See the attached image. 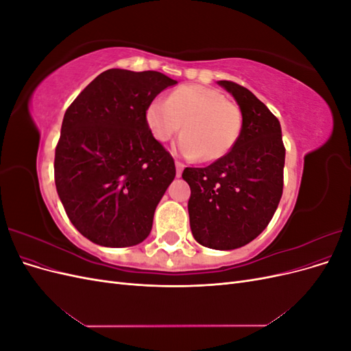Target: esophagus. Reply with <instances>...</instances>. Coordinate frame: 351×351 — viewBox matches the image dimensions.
<instances>
[{
	"instance_id": "1",
	"label": "esophagus",
	"mask_w": 351,
	"mask_h": 351,
	"mask_svg": "<svg viewBox=\"0 0 351 351\" xmlns=\"http://www.w3.org/2000/svg\"><path fill=\"white\" fill-rule=\"evenodd\" d=\"M183 169H184V164L177 161V162H176V176H177V177H182Z\"/></svg>"
}]
</instances>
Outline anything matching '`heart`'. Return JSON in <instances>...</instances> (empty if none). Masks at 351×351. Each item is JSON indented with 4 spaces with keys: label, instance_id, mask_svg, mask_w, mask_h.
Segmentation results:
<instances>
[{
    "label": "heart",
    "instance_id": "heart-1",
    "mask_svg": "<svg viewBox=\"0 0 351 351\" xmlns=\"http://www.w3.org/2000/svg\"><path fill=\"white\" fill-rule=\"evenodd\" d=\"M146 124L159 142H167L181 129L174 151L187 159L217 161L237 143L243 115L236 102L205 86H183L165 99L155 98L145 112Z\"/></svg>",
    "mask_w": 351,
    "mask_h": 351
}]
</instances>
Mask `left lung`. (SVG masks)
I'll list each match as a JSON object with an SVG mask.
<instances>
[{
    "label": "left lung",
    "instance_id": "obj_1",
    "mask_svg": "<svg viewBox=\"0 0 351 351\" xmlns=\"http://www.w3.org/2000/svg\"><path fill=\"white\" fill-rule=\"evenodd\" d=\"M243 115L234 147L205 168H186L193 237L217 250L239 249L267 228L282 196L285 149L281 125L267 105L228 80L217 82Z\"/></svg>",
    "mask_w": 351,
    "mask_h": 351
}]
</instances>
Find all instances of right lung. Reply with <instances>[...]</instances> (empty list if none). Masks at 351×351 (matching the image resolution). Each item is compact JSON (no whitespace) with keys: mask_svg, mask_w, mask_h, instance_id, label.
I'll return each instance as SVG.
<instances>
[{"mask_svg":"<svg viewBox=\"0 0 351 351\" xmlns=\"http://www.w3.org/2000/svg\"><path fill=\"white\" fill-rule=\"evenodd\" d=\"M174 84L158 71L110 69L66 111L54 161L57 193L71 224L92 243L129 247L149 236L176 165L145 112Z\"/></svg>","mask_w":351,"mask_h":351,"instance_id":"add662e5","label":"right lung"}]
</instances>
